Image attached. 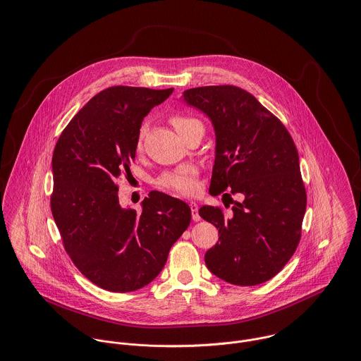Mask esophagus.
<instances>
[{
	"label": "esophagus",
	"mask_w": 361,
	"mask_h": 361,
	"mask_svg": "<svg viewBox=\"0 0 361 361\" xmlns=\"http://www.w3.org/2000/svg\"><path fill=\"white\" fill-rule=\"evenodd\" d=\"M189 206H190V209H192V218H193V221H196V222L200 221L202 218H200V215H199V206H197V203L190 202Z\"/></svg>",
	"instance_id": "obj_1"
}]
</instances>
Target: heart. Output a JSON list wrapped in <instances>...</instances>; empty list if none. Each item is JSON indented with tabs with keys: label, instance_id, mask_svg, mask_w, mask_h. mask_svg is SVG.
Returning a JSON list of instances; mask_svg holds the SVG:
<instances>
[{
	"label": "heart",
	"instance_id": "obj_1",
	"mask_svg": "<svg viewBox=\"0 0 361 361\" xmlns=\"http://www.w3.org/2000/svg\"><path fill=\"white\" fill-rule=\"evenodd\" d=\"M197 122H199L197 119L180 116V115L171 118V123L179 135L188 126H190L192 123H197ZM142 139H143V130L140 132V136H139V145L142 143ZM157 183L159 188H162L168 192L176 193V195H182V196H190L199 190L197 171L195 166H190V165H185V166L176 168L173 171H168V172L162 173L158 178Z\"/></svg>",
	"mask_w": 361,
	"mask_h": 361
}]
</instances>
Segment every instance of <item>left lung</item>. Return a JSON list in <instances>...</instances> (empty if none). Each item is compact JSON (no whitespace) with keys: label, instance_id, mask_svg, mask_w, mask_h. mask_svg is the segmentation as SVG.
I'll list each match as a JSON object with an SVG mask.
<instances>
[{"label":"left lung","instance_id":"left-lung-1","mask_svg":"<svg viewBox=\"0 0 361 361\" xmlns=\"http://www.w3.org/2000/svg\"><path fill=\"white\" fill-rule=\"evenodd\" d=\"M182 99L206 114L215 132L209 193L229 189L242 199L229 216L219 207L199 209L219 233L207 268L232 285L262 283L285 267L302 235L307 196L296 146L282 122L240 87H195Z\"/></svg>","mask_w":361,"mask_h":361}]
</instances>
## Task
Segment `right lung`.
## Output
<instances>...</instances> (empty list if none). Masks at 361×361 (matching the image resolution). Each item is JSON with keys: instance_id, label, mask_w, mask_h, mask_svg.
<instances>
[{"instance_id": "add662e5", "label": "right lung", "mask_w": 361, "mask_h": 361, "mask_svg": "<svg viewBox=\"0 0 361 361\" xmlns=\"http://www.w3.org/2000/svg\"><path fill=\"white\" fill-rule=\"evenodd\" d=\"M173 89L114 86L68 123L52 154L51 212L63 247L94 285L125 293L149 285L188 229L185 202L150 192L142 212L119 204L116 180L130 171L145 116Z\"/></svg>"}]
</instances>
